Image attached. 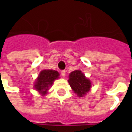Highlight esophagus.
I'll use <instances>...</instances> for the list:
<instances>
[{"instance_id":"esophagus-1","label":"esophagus","mask_w":132,"mask_h":132,"mask_svg":"<svg viewBox=\"0 0 132 132\" xmlns=\"http://www.w3.org/2000/svg\"><path fill=\"white\" fill-rule=\"evenodd\" d=\"M61 76H62L63 77H65V76H66V71H65V70L61 71Z\"/></svg>"}]
</instances>
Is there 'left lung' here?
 <instances>
[{
  "instance_id": "1",
  "label": "left lung",
  "mask_w": 132,
  "mask_h": 132,
  "mask_svg": "<svg viewBox=\"0 0 132 132\" xmlns=\"http://www.w3.org/2000/svg\"><path fill=\"white\" fill-rule=\"evenodd\" d=\"M68 82L73 92L80 97L85 96L91 88L90 80L79 70L74 71L69 74Z\"/></svg>"
}]
</instances>
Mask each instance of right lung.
<instances>
[{"instance_id":"right-lung-1","label":"right lung","mask_w":132,"mask_h":132,"mask_svg":"<svg viewBox=\"0 0 132 132\" xmlns=\"http://www.w3.org/2000/svg\"><path fill=\"white\" fill-rule=\"evenodd\" d=\"M59 76V72L54 70H43L39 73V76L35 82L34 88L37 90L42 95H45L52 86L56 79Z\"/></svg>"}]
</instances>
